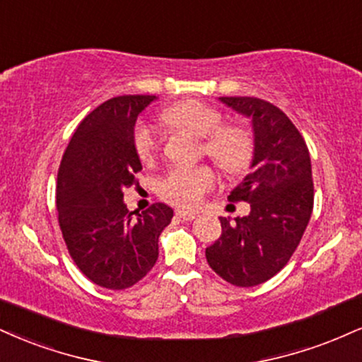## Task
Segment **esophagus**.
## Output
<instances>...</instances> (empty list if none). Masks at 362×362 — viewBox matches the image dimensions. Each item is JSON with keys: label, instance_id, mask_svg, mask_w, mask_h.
<instances>
[{"label": "esophagus", "instance_id": "obj_1", "mask_svg": "<svg viewBox=\"0 0 362 362\" xmlns=\"http://www.w3.org/2000/svg\"><path fill=\"white\" fill-rule=\"evenodd\" d=\"M175 214H177V217H180V219H184V221H194L195 217H197V214L192 211H177Z\"/></svg>", "mask_w": 362, "mask_h": 362}]
</instances>
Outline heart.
<instances>
[{
  "instance_id": "heart-1",
  "label": "heart",
  "mask_w": 362,
  "mask_h": 362,
  "mask_svg": "<svg viewBox=\"0 0 362 362\" xmlns=\"http://www.w3.org/2000/svg\"><path fill=\"white\" fill-rule=\"evenodd\" d=\"M165 123L202 139V150L223 172L238 175L247 170L255 156V136L246 126L223 124V112L206 103L182 101L173 104L162 115ZM134 150L141 160H151L158 151L160 136L155 126L138 123L133 133ZM216 175L202 167L172 168L160 180L162 197L178 207H195L204 195L214 189Z\"/></svg>"
}]
</instances>
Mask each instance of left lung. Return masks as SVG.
<instances>
[{
	"label": "left lung",
	"mask_w": 362,
	"mask_h": 362,
	"mask_svg": "<svg viewBox=\"0 0 362 362\" xmlns=\"http://www.w3.org/2000/svg\"><path fill=\"white\" fill-rule=\"evenodd\" d=\"M251 117V173L229 195L251 212L230 223L206 250L209 267L230 285L255 286L275 276L300 245L313 209L312 165L305 139L280 107L258 98H221Z\"/></svg>",
	"instance_id": "1"
}]
</instances>
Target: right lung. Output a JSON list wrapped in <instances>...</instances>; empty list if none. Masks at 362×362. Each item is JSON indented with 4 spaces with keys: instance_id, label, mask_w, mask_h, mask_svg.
Listing matches in <instances>:
<instances>
[{
    "instance_id": "add662e5",
    "label": "right lung",
    "mask_w": 362,
    "mask_h": 362,
    "mask_svg": "<svg viewBox=\"0 0 362 362\" xmlns=\"http://www.w3.org/2000/svg\"><path fill=\"white\" fill-rule=\"evenodd\" d=\"M155 95H117L89 112L71 138L57 175V211L69 255L95 285L124 290L158 259V238L173 217L162 202L129 212L124 189L141 170L133 133Z\"/></svg>"
}]
</instances>
